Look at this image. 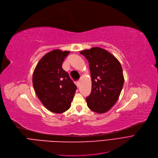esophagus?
I'll return each instance as SVG.
<instances>
[{"label": "esophagus", "instance_id": "1", "mask_svg": "<svg viewBox=\"0 0 158 158\" xmlns=\"http://www.w3.org/2000/svg\"><path fill=\"white\" fill-rule=\"evenodd\" d=\"M76 85H77V86L78 87H80V81H77V82H76Z\"/></svg>", "mask_w": 158, "mask_h": 158}]
</instances>
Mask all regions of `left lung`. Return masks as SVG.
<instances>
[{
	"label": "left lung",
	"instance_id": "obj_1",
	"mask_svg": "<svg viewBox=\"0 0 158 158\" xmlns=\"http://www.w3.org/2000/svg\"><path fill=\"white\" fill-rule=\"evenodd\" d=\"M88 60L92 80L88 107L97 113L109 110L119 98L124 84L121 64L107 50L94 47L80 52Z\"/></svg>",
	"mask_w": 158,
	"mask_h": 158
}]
</instances>
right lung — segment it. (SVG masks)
<instances>
[{"label": "right lung", "instance_id": "1", "mask_svg": "<svg viewBox=\"0 0 158 158\" xmlns=\"http://www.w3.org/2000/svg\"><path fill=\"white\" fill-rule=\"evenodd\" d=\"M69 51L52 50L37 64L33 74V85L40 102L47 109L55 113L68 110L77 86L62 67Z\"/></svg>", "mask_w": 158, "mask_h": 158}]
</instances>
